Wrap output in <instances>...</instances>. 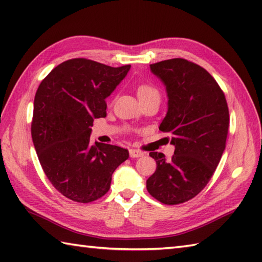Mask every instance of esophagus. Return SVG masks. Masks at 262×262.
I'll return each mask as SVG.
<instances>
[{"instance_id":"1","label":"esophagus","mask_w":262,"mask_h":262,"mask_svg":"<svg viewBox=\"0 0 262 262\" xmlns=\"http://www.w3.org/2000/svg\"><path fill=\"white\" fill-rule=\"evenodd\" d=\"M129 156H130V158H141V157L144 156V153H143L142 151L135 150V148H130Z\"/></svg>"}]
</instances>
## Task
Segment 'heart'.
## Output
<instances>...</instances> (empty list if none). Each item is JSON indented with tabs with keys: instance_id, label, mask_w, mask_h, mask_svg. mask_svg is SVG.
<instances>
[{
	"instance_id": "1",
	"label": "heart",
	"mask_w": 262,
	"mask_h": 262,
	"mask_svg": "<svg viewBox=\"0 0 262 262\" xmlns=\"http://www.w3.org/2000/svg\"><path fill=\"white\" fill-rule=\"evenodd\" d=\"M151 94H159L158 91L155 89V87L151 85H146V84H142L137 87V96L138 99H142V97L148 96Z\"/></svg>"
}]
</instances>
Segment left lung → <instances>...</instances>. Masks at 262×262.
<instances>
[{
  "label": "left lung",
  "instance_id": "obj_1",
  "mask_svg": "<svg viewBox=\"0 0 262 262\" xmlns=\"http://www.w3.org/2000/svg\"><path fill=\"white\" fill-rule=\"evenodd\" d=\"M166 87L168 110L159 129L171 136L170 159L150 152L157 169L147 192L165 204L193 199L212 177L226 145L229 114L226 99L206 69L185 59L150 64Z\"/></svg>",
  "mask_w": 262,
  "mask_h": 262
}]
</instances>
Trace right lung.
<instances>
[{
	"label": "right lung",
	"instance_id": "right-lung-1",
	"mask_svg": "<svg viewBox=\"0 0 262 262\" xmlns=\"http://www.w3.org/2000/svg\"><path fill=\"white\" fill-rule=\"evenodd\" d=\"M130 64L105 66L87 59L60 63L38 86L32 137L46 177L73 201L89 203L109 191L112 173L126 161V148L90 140L94 119L106 116L105 99Z\"/></svg>",
	"mask_w": 262,
	"mask_h": 262
}]
</instances>
